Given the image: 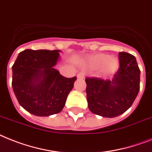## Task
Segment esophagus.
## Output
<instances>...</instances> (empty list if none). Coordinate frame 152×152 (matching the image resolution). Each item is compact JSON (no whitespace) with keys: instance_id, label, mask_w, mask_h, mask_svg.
I'll return each mask as SVG.
<instances>
[{"instance_id":"34e87169","label":"esophagus","mask_w":152,"mask_h":152,"mask_svg":"<svg viewBox=\"0 0 152 152\" xmlns=\"http://www.w3.org/2000/svg\"><path fill=\"white\" fill-rule=\"evenodd\" d=\"M77 78L78 79H83L84 78V74L83 73V72H80V73L77 74Z\"/></svg>"}]
</instances>
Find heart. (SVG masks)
<instances>
[{"label":"heart","mask_w":152,"mask_h":152,"mask_svg":"<svg viewBox=\"0 0 152 152\" xmlns=\"http://www.w3.org/2000/svg\"><path fill=\"white\" fill-rule=\"evenodd\" d=\"M86 66L91 69L100 68V74L103 76L114 74L119 67V60L106 54H95L90 56L86 61Z\"/></svg>","instance_id":"heart-1"}]
</instances>
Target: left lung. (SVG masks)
<instances>
[{
	"mask_svg": "<svg viewBox=\"0 0 152 152\" xmlns=\"http://www.w3.org/2000/svg\"><path fill=\"white\" fill-rule=\"evenodd\" d=\"M119 67L112 80L86 78L88 108L106 118L119 116L128 110L140 90V71L136 58L126 52L119 55Z\"/></svg>",
	"mask_w": 152,
	"mask_h": 152,
	"instance_id": "1",
	"label": "left lung"
}]
</instances>
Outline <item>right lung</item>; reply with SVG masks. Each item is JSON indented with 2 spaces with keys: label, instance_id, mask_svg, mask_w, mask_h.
Wrapping results in <instances>:
<instances>
[{
  "label": "right lung",
  "instance_id": "right-lung-1",
  "mask_svg": "<svg viewBox=\"0 0 152 152\" xmlns=\"http://www.w3.org/2000/svg\"><path fill=\"white\" fill-rule=\"evenodd\" d=\"M61 50L28 49L18 54L12 66V88L18 103L37 116L59 113L76 77L65 78L55 69Z\"/></svg>",
  "mask_w": 152,
  "mask_h": 152
}]
</instances>
